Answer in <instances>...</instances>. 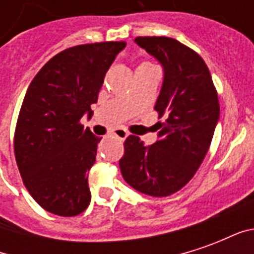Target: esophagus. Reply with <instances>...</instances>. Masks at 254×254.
I'll return each instance as SVG.
<instances>
[{
    "instance_id": "esophagus-1",
    "label": "esophagus",
    "mask_w": 254,
    "mask_h": 254,
    "mask_svg": "<svg viewBox=\"0 0 254 254\" xmlns=\"http://www.w3.org/2000/svg\"><path fill=\"white\" fill-rule=\"evenodd\" d=\"M113 134L116 136L117 138H120V140H125V138L129 136V133L125 130V129H121V127H118V129H116L114 132H113Z\"/></svg>"
}]
</instances>
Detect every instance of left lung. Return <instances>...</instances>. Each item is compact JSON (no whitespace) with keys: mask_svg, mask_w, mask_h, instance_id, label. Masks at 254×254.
I'll return each instance as SVG.
<instances>
[{"mask_svg":"<svg viewBox=\"0 0 254 254\" xmlns=\"http://www.w3.org/2000/svg\"><path fill=\"white\" fill-rule=\"evenodd\" d=\"M134 42L163 66L155 110L165 121L152 145L133 134L125 140L120 169L136 190L166 197L185 187L205 158L218 125V94L204 60L181 42L166 36Z\"/></svg>","mask_w":254,"mask_h":254,"instance_id":"obj_1","label":"left lung"}]
</instances>
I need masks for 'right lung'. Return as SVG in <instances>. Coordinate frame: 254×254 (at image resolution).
Here are the masks:
<instances>
[{"label":"right lung","instance_id":"1","mask_svg":"<svg viewBox=\"0 0 254 254\" xmlns=\"http://www.w3.org/2000/svg\"><path fill=\"white\" fill-rule=\"evenodd\" d=\"M125 42L69 47L36 73L23 100L14 130V156L27 190L58 216H76L89 205L88 171L102 137L80 124L106 72Z\"/></svg>","mask_w":254,"mask_h":254}]
</instances>
